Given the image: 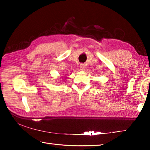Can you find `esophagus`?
Returning <instances> with one entry per match:
<instances>
[{
  "label": "esophagus",
  "instance_id": "obj_1",
  "mask_svg": "<svg viewBox=\"0 0 150 150\" xmlns=\"http://www.w3.org/2000/svg\"><path fill=\"white\" fill-rule=\"evenodd\" d=\"M80 68L81 70H85V64H83V63H81L80 65Z\"/></svg>",
  "mask_w": 150,
  "mask_h": 150
}]
</instances>
